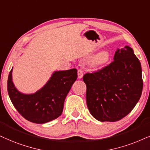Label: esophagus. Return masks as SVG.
I'll return each mask as SVG.
<instances>
[{"mask_svg":"<svg viewBox=\"0 0 150 150\" xmlns=\"http://www.w3.org/2000/svg\"><path fill=\"white\" fill-rule=\"evenodd\" d=\"M83 75V71L81 69H79L77 71V75H78V78L81 79L82 78Z\"/></svg>","mask_w":150,"mask_h":150,"instance_id":"34e87169","label":"esophagus"}]
</instances>
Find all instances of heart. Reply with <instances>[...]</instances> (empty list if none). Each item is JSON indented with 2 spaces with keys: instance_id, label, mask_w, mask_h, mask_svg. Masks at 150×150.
I'll return each mask as SVG.
<instances>
[{
  "instance_id": "b5f03b06",
  "label": "heart",
  "mask_w": 150,
  "mask_h": 150,
  "mask_svg": "<svg viewBox=\"0 0 150 150\" xmlns=\"http://www.w3.org/2000/svg\"><path fill=\"white\" fill-rule=\"evenodd\" d=\"M110 55L108 51H103L95 57L93 60V65L96 68H102L108 63Z\"/></svg>"
}]
</instances>
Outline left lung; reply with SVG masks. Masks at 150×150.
<instances>
[{"mask_svg":"<svg viewBox=\"0 0 150 150\" xmlns=\"http://www.w3.org/2000/svg\"><path fill=\"white\" fill-rule=\"evenodd\" d=\"M86 103L94 118L115 122L128 115L143 91L141 62L132 48L115 52L114 61L93 73H86Z\"/></svg>","mask_w":150,"mask_h":150,"instance_id":"8db88e82","label":"left lung"}]
</instances>
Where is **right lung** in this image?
Wrapping results in <instances>:
<instances>
[{
    "label": "right lung",
    "mask_w": 150,
    "mask_h": 150,
    "mask_svg": "<svg viewBox=\"0 0 150 150\" xmlns=\"http://www.w3.org/2000/svg\"><path fill=\"white\" fill-rule=\"evenodd\" d=\"M12 69L7 80V91L13 106L27 120L45 123L62 115L67 94L77 78L76 69L55 71L49 81L34 94L25 95L16 88Z\"/></svg>",
    "instance_id": "right-lung-1"
}]
</instances>
